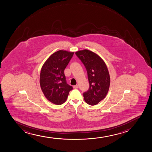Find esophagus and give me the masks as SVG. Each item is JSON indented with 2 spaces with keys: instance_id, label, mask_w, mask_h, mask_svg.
I'll return each mask as SVG.
<instances>
[{
  "instance_id": "obj_1",
  "label": "esophagus",
  "mask_w": 152,
  "mask_h": 152,
  "mask_svg": "<svg viewBox=\"0 0 152 152\" xmlns=\"http://www.w3.org/2000/svg\"><path fill=\"white\" fill-rule=\"evenodd\" d=\"M78 88H79L78 85L73 86V88H74V89H77Z\"/></svg>"
}]
</instances>
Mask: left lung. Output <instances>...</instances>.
Here are the masks:
<instances>
[{
	"label": "left lung",
	"mask_w": 152,
	"mask_h": 152,
	"mask_svg": "<svg viewBox=\"0 0 152 152\" xmlns=\"http://www.w3.org/2000/svg\"><path fill=\"white\" fill-rule=\"evenodd\" d=\"M85 66L89 82V88L83 93L86 102L95 105L103 100L108 92L110 77L103 60L92 51L84 50L75 53Z\"/></svg>",
	"instance_id": "left-lung-1"
}]
</instances>
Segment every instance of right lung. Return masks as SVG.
<instances>
[{
  "label": "right lung",
  "mask_w": 152,
  "mask_h": 152,
  "mask_svg": "<svg viewBox=\"0 0 152 152\" xmlns=\"http://www.w3.org/2000/svg\"><path fill=\"white\" fill-rule=\"evenodd\" d=\"M73 54L59 50L51 55L42 67L40 87L46 98L55 104L64 103L73 89L67 83L64 71Z\"/></svg>",
  "instance_id": "right-lung-1"
}]
</instances>
